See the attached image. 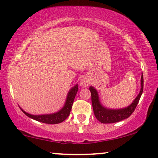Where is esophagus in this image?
<instances>
[{
  "label": "esophagus",
  "instance_id": "34e87169",
  "mask_svg": "<svg viewBox=\"0 0 158 158\" xmlns=\"http://www.w3.org/2000/svg\"><path fill=\"white\" fill-rule=\"evenodd\" d=\"M89 84V81L87 78H82L80 81V86L82 87H87Z\"/></svg>",
  "mask_w": 158,
  "mask_h": 158
}]
</instances>
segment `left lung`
Masks as SVG:
<instances>
[{"label": "left lung", "mask_w": 158, "mask_h": 158, "mask_svg": "<svg viewBox=\"0 0 158 158\" xmlns=\"http://www.w3.org/2000/svg\"><path fill=\"white\" fill-rule=\"evenodd\" d=\"M143 87H144V79H143V74H142L140 92L135 98V100H134V102L129 106L125 108L118 109V110H111V109L105 108L103 106H101L100 101H99L98 92L93 87H90L89 90L91 92L92 108H93L94 114L95 115L96 118L102 123H112L121 121L122 120L129 118L133 113L137 106L143 92Z\"/></svg>", "instance_id": "8db88e82"}]
</instances>
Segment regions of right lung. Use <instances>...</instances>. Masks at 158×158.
<instances>
[{
	"instance_id": "obj_1",
	"label": "right lung",
	"mask_w": 158,
	"mask_h": 158,
	"mask_svg": "<svg viewBox=\"0 0 158 158\" xmlns=\"http://www.w3.org/2000/svg\"><path fill=\"white\" fill-rule=\"evenodd\" d=\"M78 91V85H75L70 91H69L67 99L66 101V103L61 110L58 111V113H53V114L49 115H33L29 114L22 110L23 113L27 116L31 118L34 120H36L37 121L42 122L44 123H48V124H56V123H61L65 121L70 114L71 108H72V105L74 100L75 96L77 94Z\"/></svg>"
}]
</instances>
